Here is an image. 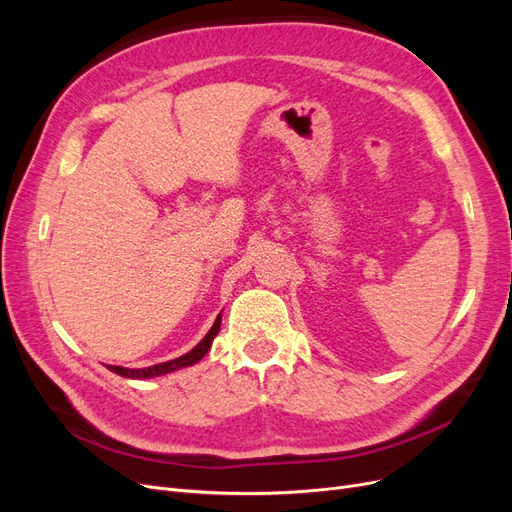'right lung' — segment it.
Listing matches in <instances>:
<instances>
[{"mask_svg":"<svg viewBox=\"0 0 512 512\" xmlns=\"http://www.w3.org/2000/svg\"><path fill=\"white\" fill-rule=\"evenodd\" d=\"M220 324H222V314L215 318L213 327L209 329V333L200 339V342L190 350L185 352L183 356H179V359H173V361H166V363H158V365H151V367H143V369H128V367H119V365H106V369H111L113 374L117 376H123V378H134V380H145V378H156V376H164V374H170V371H177L181 367H190L194 363H198L203 356L209 352L211 344L215 335H218L220 331Z\"/></svg>","mask_w":512,"mask_h":512,"instance_id":"add662e5","label":"right lung"}]
</instances>
